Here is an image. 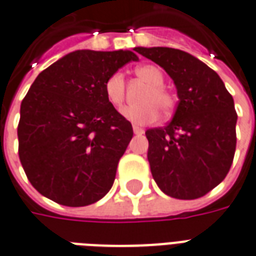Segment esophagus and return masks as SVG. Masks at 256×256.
<instances>
[{"instance_id": "1", "label": "esophagus", "mask_w": 256, "mask_h": 256, "mask_svg": "<svg viewBox=\"0 0 256 256\" xmlns=\"http://www.w3.org/2000/svg\"><path fill=\"white\" fill-rule=\"evenodd\" d=\"M133 132H134V134H142V133H144V130H142L141 128H138V126H134Z\"/></svg>"}]
</instances>
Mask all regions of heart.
Masks as SVG:
<instances>
[{"label": "heart", "mask_w": 256, "mask_h": 256, "mask_svg": "<svg viewBox=\"0 0 256 256\" xmlns=\"http://www.w3.org/2000/svg\"><path fill=\"white\" fill-rule=\"evenodd\" d=\"M136 75L145 84L148 89L141 97L142 106H126L122 111L123 118L136 126H150L159 119V110L168 115L176 108V96L164 86V74L158 66L145 64L136 68ZM126 84L120 72H114L104 84V94L106 101L115 108H119L124 101Z\"/></svg>", "instance_id": "1"}]
</instances>
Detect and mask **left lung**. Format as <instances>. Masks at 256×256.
<instances>
[{
	"instance_id": "left-lung-1",
	"label": "left lung",
	"mask_w": 256,
	"mask_h": 256,
	"mask_svg": "<svg viewBox=\"0 0 256 256\" xmlns=\"http://www.w3.org/2000/svg\"><path fill=\"white\" fill-rule=\"evenodd\" d=\"M134 50L172 76L180 98L166 128L145 132L152 177L172 198H202L225 180L234 158L233 97L220 75L189 53L172 48Z\"/></svg>"
}]
</instances>
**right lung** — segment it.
<instances>
[{
	"label": "right lung",
	"instance_id": "obj_1",
	"mask_svg": "<svg viewBox=\"0 0 256 256\" xmlns=\"http://www.w3.org/2000/svg\"><path fill=\"white\" fill-rule=\"evenodd\" d=\"M137 58L130 50H75L31 84L20 106L19 158L45 198L84 207L112 188L133 128L106 101L104 84Z\"/></svg>",
	"mask_w": 256,
	"mask_h": 256
}]
</instances>
